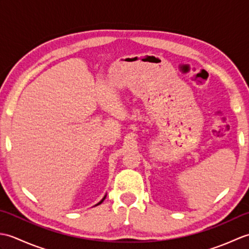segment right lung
Listing matches in <instances>:
<instances>
[{
    "label": "right lung",
    "instance_id": "obj_1",
    "mask_svg": "<svg viewBox=\"0 0 249 249\" xmlns=\"http://www.w3.org/2000/svg\"><path fill=\"white\" fill-rule=\"evenodd\" d=\"M105 199H106V196H105V197H104V198H103V200H102V201H99V202H98V203H97V204H96V205H98V204H100V203H102V202H103V201H104V200H105Z\"/></svg>",
    "mask_w": 249,
    "mask_h": 249
}]
</instances>
